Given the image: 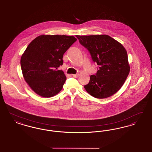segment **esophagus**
I'll list each match as a JSON object with an SVG mask.
<instances>
[{
    "label": "esophagus",
    "instance_id": "obj_1",
    "mask_svg": "<svg viewBox=\"0 0 152 152\" xmlns=\"http://www.w3.org/2000/svg\"><path fill=\"white\" fill-rule=\"evenodd\" d=\"M79 76V74H75V75H73V77H75V78H78Z\"/></svg>",
    "mask_w": 152,
    "mask_h": 152
}]
</instances>
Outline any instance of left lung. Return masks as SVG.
Returning <instances> with one entry per match:
<instances>
[{"instance_id":"obj_1","label":"left lung","mask_w":152,"mask_h":152,"mask_svg":"<svg viewBox=\"0 0 152 152\" xmlns=\"http://www.w3.org/2000/svg\"><path fill=\"white\" fill-rule=\"evenodd\" d=\"M76 36L99 66L96 74L91 76L89 83L84 86L87 92L97 99L115 94L123 86L130 71L125 48L107 35Z\"/></svg>"}]
</instances>
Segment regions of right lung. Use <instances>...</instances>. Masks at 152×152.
I'll use <instances>...</instances> for the list:
<instances>
[{"mask_svg": "<svg viewBox=\"0 0 152 152\" xmlns=\"http://www.w3.org/2000/svg\"><path fill=\"white\" fill-rule=\"evenodd\" d=\"M77 40L73 36L42 35L28 45L20 59L23 77L36 94L51 97L58 94L66 80L63 55Z\"/></svg>", "mask_w": 152, "mask_h": 152, "instance_id": "1", "label": "right lung"}]
</instances>
